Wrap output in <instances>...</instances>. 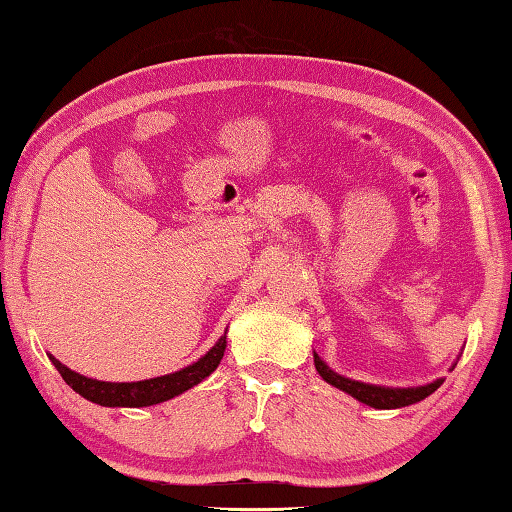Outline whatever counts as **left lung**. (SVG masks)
Here are the masks:
<instances>
[{"instance_id":"1","label":"left lung","mask_w":512,"mask_h":512,"mask_svg":"<svg viewBox=\"0 0 512 512\" xmlns=\"http://www.w3.org/2000/svg\"><path fill=\"white\" fill-rule=\"evenodd\" d=\"M313 358H315V369H318V374L327 380L329 385L342 389V392L351 394L353 398H358L360 403L376 407V410H396V407L418 403L441 387V380H436V383H430V385H423V387H410V389H389V387L358 383V380H349V378L333 374V371L320 360L318 353H315Z\"/></svg>"}]
</instances>
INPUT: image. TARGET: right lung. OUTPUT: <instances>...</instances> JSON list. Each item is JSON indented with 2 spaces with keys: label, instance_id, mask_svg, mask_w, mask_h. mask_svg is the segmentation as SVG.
Returning <instances> with one entry per match:
<instances>
[{
  "label": "right lung",
  "instance_id": "add662e5",
  "mask_svg": "<svg viewBox=\"0 0 512 512\" xmlns=\"http://www.w3.org/2000/svg\"><path fill=\"white\" fill-rule=\"evenodd\" d=\"M224 351H226V333L219 338L217 345L212 347L206 356L194 362V365L185 367L181 371H174V374H167V376L138 380V383H102V380L76 374V371L67 369L53 356L49 358L55 365V369L60 371L64 383H67L73 392L85 396L87 401L105 405V407H147V405L170 401V398L183 394L185 389L199 385L203 378L210 376L212 371L219 367L221 358H224Z\"/></svg>",
  "mask_w": 512,
  "mask_h": 512
}]
</instances>
